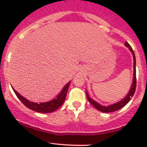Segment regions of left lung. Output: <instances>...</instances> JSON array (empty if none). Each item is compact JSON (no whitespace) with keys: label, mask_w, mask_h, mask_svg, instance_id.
<instances>
[{"label":"left lung","mask_w":147,"mask_h":147,"mask_svg":"<svg viewBox=\"0 0 147 147\" xmlns=\"http://www.w3.org/2000/svg\"><path fill=\"white\" fill-rule=\"evenodd\" d=\"M125 45L127 46V47H129V49L130 50V51L131 52L133 55V57H134V78H133V82L132 84H131V87L129 90V94L126 96V97L124 99H123L121 101H120L117 103H115L114 105H110V106L108 107H105V106H102L100 105V104H98L97 102H96L95 101H94L93 100H92L90 97H89L88 94L87 92H86V94H87V97L88 101L90 102L92 105L94 107V108L97 109V110L100 111V112H115V111H117L119 109H121V108L124 107L130 101L131 97H133L134 95V92H135L136 90V85H137V78H136V59H135V55H134V51H133L132 48L130 46L129 44L127 42H125Z\"/></svg>","instance_id":"obj_1"}]
</instances>
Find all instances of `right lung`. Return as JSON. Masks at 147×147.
Returning a JSON list of instances; mask_svg holds the SVG:
<instances>
[{
    "instance_id": "1",
    "label": "right lung",
    "mask_w": 147,
    "mask_h": 147,
    "mask_svg": "<svg viewBox=\"0 0 147 147\" xmlns=\"http://www.w3.org/2000/svg\"><path fill=\"white\" fill-rule=\"evenodd\" d=\"M69 82L65 86L64 88L61 91V92L56 97V98L53 99V100L47 102H43V103H35V102H30L29 100H26V98L20 95L18 92L16 91L13 88V91L16 93V96L21 101L22 103L27 107L29 109H32V110L35 111L37 112H40V113H50V112H53L54 111L57 110L60 106L63 104L65 98H66L67 92L68 88L69 86Z\"/></svg>"
}]
</instances>
